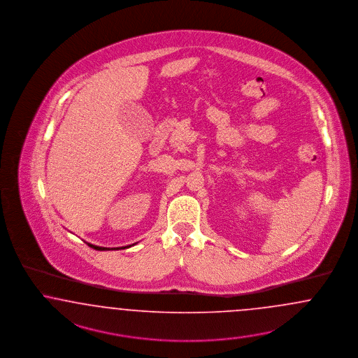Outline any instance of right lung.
Returning a JSON list of instances; mask_svg holds the SVG:
<instances>
[{
    "label": "right lung",
    "instance_id": "obj_1",
    "mask_svg": "<svg viewBox=\"0 0 358 358\" xmlns=\"http://www.w3.org/2000/svg\"><path fill=\"white\" fill-rule=\"evenodd\" d=\"M133 245H134V243H133ZM87 246H90V248H93V249H96V250H112V249H120V248H112V249H109V248H103V246H97V245H93V243H87ZM125 248H130V245H129V246H122L121 249H125Z\"/></svg>",
    "mask_w": 358,
    "mask_h": 358
}]
</instances>
